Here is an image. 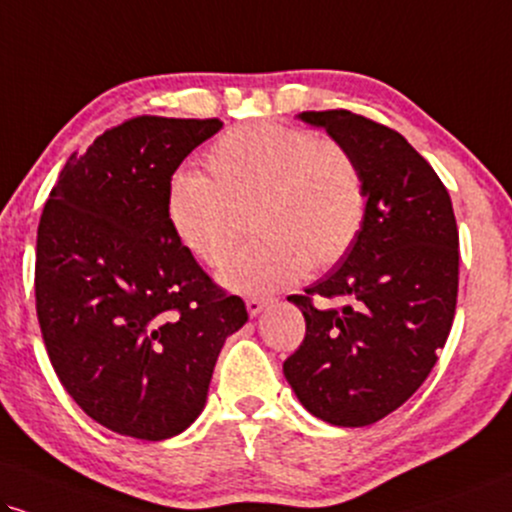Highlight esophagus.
Returning a JSON list of instances; mask_svg holds the SVG:
<instances>
[{"mask_svg": "<svg viewBox=\"0 0 512 512\" xmlns=\"http://www.w3.org/2000/svg\"><path fill=\"white\" fill-rule=\"evenodd\" d=\"M266 306H268V299H258V296H249V299H246V311H249L251 318L261 315Z\"/></svg>", "mask_w": 512, "mask_h": 512, "instance_id": "esophagus-1", "label": "esophagus"}]
</instances>
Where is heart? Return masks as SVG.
Returning <instances> with one entry per match:
<instances>
[{
    "label": "heart",
    "mask_w": 512,
    "mask_h": 512,
    "mask_svg": "<svg viewBox=\"0 0 512 512\" xmlns=\"http://www.w3.org/2000/svg\"><path fill=\"white\" fill-rule=\"evenodd\" d=\"M206 166L211 179L192 170L170 178L166 216L182 249L218 266L251 211L258 237L218 273L232 292H277L311 266H337L361 237L368 189L344 144L287 125L249 123L220 135Z\"/></svg>",
    "instance_id": "1"
}]
</instances>
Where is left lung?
<instances>
[{
    "label": "left lung",
    "mask_w": 512,
    "mask_h": 512,
    "mask_svg": "<svg viewBox=\"0 0 512 512\" xmlns=\"http://www.w3.org/2000/svg\"><path fill=\"white\" fill-rule=\"evenodd\" d=\"M299 118L351 151L368 213L334 270L289 296L306 337L282 370L315 418L365 427L403 406L444 349L458 296L456 216L444 182L396 130L344 109ZM313 295L350 304L320 309Z\"/></svg>",
    "instance_id": "left-lung-1"
}]
</instances>
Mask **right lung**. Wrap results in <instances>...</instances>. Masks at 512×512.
Segmentation results:
<instances>
[{"mask_svg": "<svg viewBox=\"0 0 512 512\" xmlns=\"http://www.w3.org/2000/svg\"><path fill=\"white\" fill-rule=\"evenodd\" d=\"M218 118L140 116L61 168L37 227L35 301L73 401L125 437L161 441L204 410L225 339L249 315L168 225V182Z\"/></svg>", "mask_w": 512, "mask_h": 512, "instance_id": "add662e5", "label": "right lung"}]
</instances>
